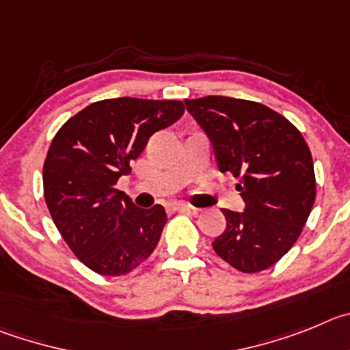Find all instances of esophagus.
Returning <instances> with one entry per match:
<instances>
[{"instance_id":"obj_1","label":"esophagus","mask_w":350,"mask_h":350,"mask_svg":"<svg viewBox=\"0 0 350 350\" xmlns=\"http://www.w3.org/2000/svg\"><path fill=\"white\" fill-rule=\"evenodd\" d=\"M172 211H179V213H197V207L190 206V204H183V202H174L171 204Z\"/></svg>"}]
</instances>
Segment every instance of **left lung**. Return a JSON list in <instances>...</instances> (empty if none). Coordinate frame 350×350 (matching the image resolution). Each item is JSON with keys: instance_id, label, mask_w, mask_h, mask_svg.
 I'll use <instances>...</instances> for the list:
<instances>
[{"instance_id": "1", "label": "left lung", "mask_w": 350, "mask_h": 350, "mask_svg": "<svg viewBox=\"0 0 350 350\" xmlns=\"http://www.w3.org/2000/svg\"><path fill=\"white\" fill-rule=\"evenodd\" d=\"M213 144L221 172L241 178L242 213L221 209L226 228L213 250L244 273L281 260L300 237L316 200L310 150L295 125L273 109L225 96L185 99Z\"/></svg>"}]
</instances>
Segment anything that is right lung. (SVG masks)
<instances>
[{
    "mask_svg": "<svg viewBox=\"0 0 350 350\" xmlns=\"http://www.w3.org/2000/svg\"><path fill=\"white\" fill-rule=\"evenodd\" d=\"M183 113L181 100H97L53 137L43 165L46 207L69 250L94 272H132L159 244L165 209H141L115 187L148 139Z\"/></svg>",
    "mask_w": 350,
    "mask_h": 350,
    "instance_id": "add662e5",
    "label": "right lung"
}]
</instances>
